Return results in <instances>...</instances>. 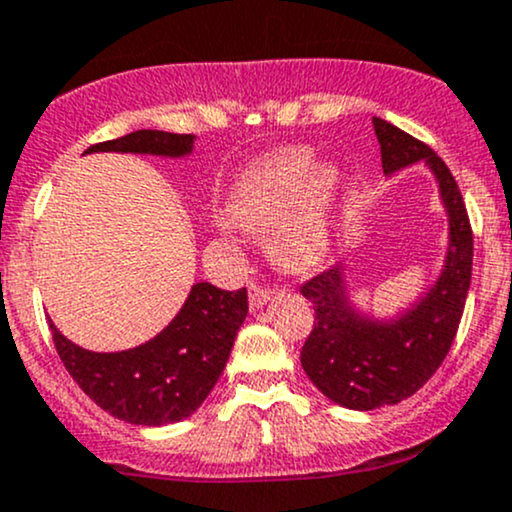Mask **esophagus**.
Wrapping results in <instances>:
<instances>
[{"label":"esophagus","mask_w":512,"mask_h":512,"mask_svg":"<svg viewBox=\"0 0 512 512\" xmlns=\"http://www.w3.org/2000/svg\"><path fill=\"white\" fill-rule=\"evenodd\" d=\"M269 295H272V291H269L267 286H262V283H257V281H250V286H248V298H250V307H252V310H260L262 305H267Z\"/></svg>","instance_id":"34e87169"}]
</instances>
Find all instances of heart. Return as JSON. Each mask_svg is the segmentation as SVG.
I'll list each match as a JSON object with an SVG mask.
<instances>
[{
    "label": "heart",
    "mask_w": 512,
    "mask_h": 512,
    "mask_svg": "<svg viewBox=\"0 0 512 512\" xmlns=\"http://www.w3.org/2000/svg\"><path fill=\"white\" fill-rule=\"evenodd\" d=\"M307 147H286L252 164L238 178L226 205L224 229L272 233L274 255L303 272L322 260L329 245V212L343 176L336 164H312Z\"/></svg>",
    "instance_id": "heart-1"
}]
</instances>
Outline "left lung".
<instances>
[{
    "label": "left lung",
    "instance_id": "8db88e82",
    "mask_svg": "<svg viewBox=\"0 0 512 512\" xmlns=\"http://www.w3.org/2000/svg\"><path fill=\"white\" fill-rule=\"evenodd\" d=\"M372 123L386 176L420 159L434 171L451 240L443 272L429 293L391 322L369 319L350 307L341 264L300 286L315 307V326L300 350V362L326 398L350 410L396 405L432 379L458 334L472 279V226L448 166L432 147L393 123L377 116Z\"/></svg>",
    "mask_w": 512,
    "mask_h": 512
}]
</instances>
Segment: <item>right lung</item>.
<instances>
[{"label": "right lung", "mask_w": 512, "mask_h": 512, "mask_svg": "<svg viewBox=\"0 0 512 512\" xmlns=\"http://www.w3.org/2000/svg\"><path fill=\"white\" fill-rule=\"evenodd\" d=\"M193 135L133 131L97 143L90 152L183 157L193 150ZM248 317V291H221L212 283H195L186 305L162 334L121 353H92L61 336L49 322L54 348L66 372L88 396L116 420L159 427L181 422L200 408L214 389L233 341Z\"/></svg>", "instance_id": "1"}]
</instances>
